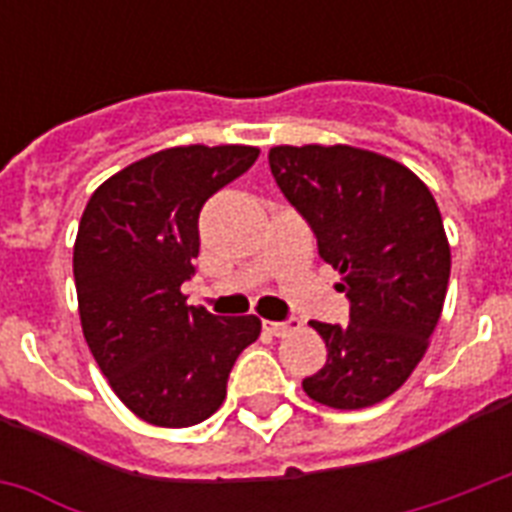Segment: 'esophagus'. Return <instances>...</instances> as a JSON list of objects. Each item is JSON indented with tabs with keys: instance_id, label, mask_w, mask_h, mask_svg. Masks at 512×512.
<instances>
[{
	"instance_id": "esophagus-1",
	"label": "esophagus",
	"mask_w": 512,
	"mask_h": 512,
	"mask_svg": "<svg viewBox=\"0 0 512 512\" xmlns=\"http://www.w3.org/2000/svg\"><path fill=\"white\" fill-rule=\"evenodd\" d=\"M263 327L268 329L271 335L287 337V335H292V332H297V329L303 327V324H300V319H287V321H263Z\"/></svg>"
}]
</instances>
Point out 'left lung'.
Returning a JSON list of instances; mask_svg holds the SVG:
<instances>
[{
	"mask_svg": "<svg viewBox=\"0 0 512 512\" xmlns=\"http://www.w3.org/2000/svg\"><path fill=\"white\" fill-rule=\"evenodd\" d=\"M268 164L350 300L345 327L311 321L327 364L303 390L332 409L380 404L409 380L444 311L452 249L436 199L409 167L366 148L273 146Z\"/></svg>",
	"mask_w": 512,
	"mask_h": 512,
	"instance_id": "8db88e82",
	"label": "left lung"
}]
</instances>
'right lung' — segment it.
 Returning <instances> with one entry per match:
<instances>
[{
	"label": "right lung",
	"instance_id": "1",
	"mask_svg": "<svg viewBox=\"0 0 512 512\" xmlns=\"http://www.w3.org/2000/svg\"><path fill=\"white\" fill-rule=\"evenodd\" d=\"M255 146H175L111 175L84 207L74 281L84 340L132 414L188 428L215 414L257 316L220 319L180 292L204 201L255 164Z\"/></svg>",
	"mask_w": 512,
	"mask_h": 512
}]
</instances>
